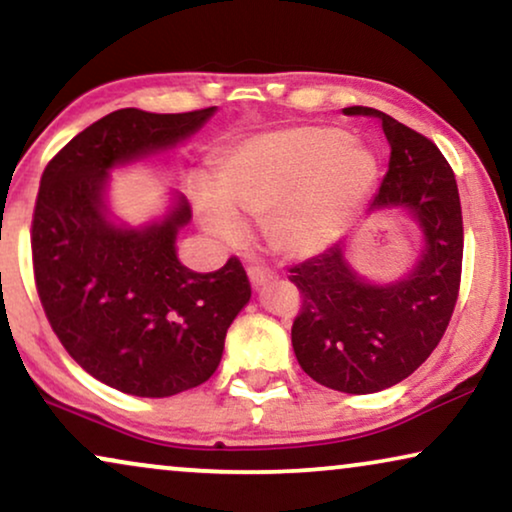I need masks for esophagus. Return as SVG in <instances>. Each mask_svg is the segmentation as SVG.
<instances>
[{"mask_svg": "<svg viewBox=\"0 0 512 512\" xmlns=\"http://www.w3.org/2000/svg\"><path fill=\"white\" fill-rule=\"evenodd\" d=\"M249 282L254 289H263L265 284L272 282V272L265 270V268H258V265H254V268H249Z\"/></svg>", "mask_w": 512, "mask_h": 512, "instance_id": "1", "label": "esophagus"}]
</instances>
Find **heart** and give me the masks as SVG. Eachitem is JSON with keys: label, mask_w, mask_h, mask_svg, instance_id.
<instances>
[{"label": "heart", "mask_w": 512, "mask_h": 512, "mask_svg": "<svg viewBox=\"0 0 512 512\" xmlns=\"http://www.w3.org/2000/svg\"><path fill=\"white\" fill-rule=\"evenodd\" d=\"M380 160L345 130L300 125L237 144L216 165L214 188H200L202 228L223 244L247 237L242 216L263 221L275 254L305 261L331 249L366 205Z\"/></svg>", "instance_id": "heart-1"}]
</instances>
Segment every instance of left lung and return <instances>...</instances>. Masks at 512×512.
Returning a JSON list of instances; mask_svg holds the SVG:
<instances>
[{
	"mask_svg": "<svg viewBox=\"0 0 512 512\" xmlns=\"http://www.w3.org/2000/svg\"><path fill=\"white\" fill-rule=\"evenodd\" d=\"M375 116L389 142V172L368 214L403 212L417 223L422 249L394 282H370L349 261L347 240L291 268L303 296L291 345L314 382L345 394H375L415 373L443 338L454 312L464 256L461 202L438 146L384 111Z\"/></svg>",
	"mask_w": 512,
	"mask_h": 512,
	"instance_id": "8db88e82",
	"label": "left lung"
}]
</instances>
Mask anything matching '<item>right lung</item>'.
<instances>
[{"label":"right lung","instance_id":"right-lung-1","mask_svg":"<svg viewBox=\"0 0 512 512\" xmlns=\"http://www.w3.org/2000/svg\"><path fill=\"white\" fill-rule=\"evenodd\" d=\"M216 107L188 114L118 109L79 132L41 177L32 221L34 279L62 347L109 387L165 398L207 382L251 298L237 258L193 272L177 258L191 221L174 191L163 216L130 226L109 202L111 172L163 156Z\"/></svg>","mask_w":512,"mask_h":512}]
</instances>
